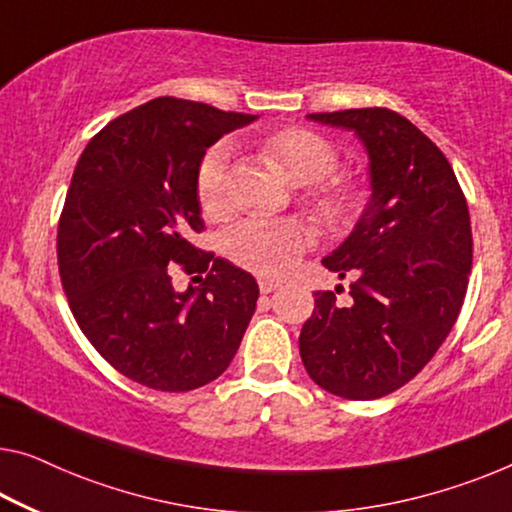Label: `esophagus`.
Returning a JSON list of instances; mask_svg holds the SVG:
<instances>
[{"label":"esophagus","instance_id":"34e87169","mask_svg":"<svg viewBox=\"0 0 512 512\" xmlns=\"http://www.w3.org/2000/svg\"><path fill=\"white\" fill-rule=\"evenodd\" d=\"M257 282H259V292H262V294H271L273 289H278V287H280L278 282H276V280H271V278H259Z\"/></svg>","mask_w":512,"mask_h":512}]
</instances>
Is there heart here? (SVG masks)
<instances>
[{"instance_id": "b5f03b06", "label": "heart", "mask_w": 512, "mask_h": 512, "mask_svg": "<svg viewBox=\"0 0 512 512\" xmlns=\"http://www.w3.org/2000/svg\"><path fill=\"white\" fill-rule=\"evenodd\" d=\"M266 154L299 183H315L338 170V149L315 131L285 128L266 137ZM234 149L230 142H218L204 154L197 170V193L202 207L211 216H225L232 207ZM312 200L326 216L340 218L358 211L365 204V190L356 183L327 179L312 188ZM315 234L299 218L250 216L232 225L223 234V253L232 264L264 278H280L294 269Z\"/></svg>"}]
</instances>
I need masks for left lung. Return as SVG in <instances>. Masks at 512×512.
I'll return each mask as SVG.
<instances>
[{
    "label": "left lung",
    "instance_id": "left-lung-1",
    "mask_svg": "<svg viewBox=\"0 0 512 512\" xmlns=\"http://www.w3.org/2000/svg\"><path fill=\"white\" fill-rule=\"evenodd\" d=\"M370 156L372 197L356 230L322 259L352 278L345 299L315 292L299 338L310 379L345 400H377L421 372L448 338L469 285L471 220L451 163L388 108L317 112Z\"/></svg>",
    "mask_w": 512,
    "mask_h": 512
}]
</instances>
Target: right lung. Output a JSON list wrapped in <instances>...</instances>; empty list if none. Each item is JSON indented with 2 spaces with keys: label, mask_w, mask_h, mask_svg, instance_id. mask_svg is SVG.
Segmentation results:
<instances>
[{
  "label": "right lung",
  "mask_w": 512,
  "mask_h": 512,
  "mask_svg": "<svg viewBox=\"0 0 512 512\" xmlns=\"http://www.w3.org/2000/svg\"><path fill=\"white\" fill-rule=\"evenodd\" d=\"M253 114L163 96L112 119L75 165L57 264L75 322L121 375L195 391L232 363L253 317L255 278L190 243L204 232L197 170ZM181 270L200 281L179 293Z\"/></svg>",
  "instance_id": "right-lung-1"
}]
</instances>
